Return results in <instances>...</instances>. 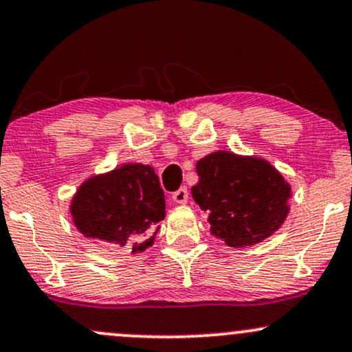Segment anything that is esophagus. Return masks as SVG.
I'll use <instances>...</instances> for the list:
<instances>
[{
  "mask_svg": "<svg viewBox=\"0 0 352 352\" xmlns=\"http://www.w3.org/2000/svg\"><path fill=\"white\" fill-rule=\"evenodd\" d=\"M172 199H173V201H175V204H187V200H188V190L185 188V187L179 188V190H177V192H173Z\"/></svg>",
  "mask_w": 352,
  "mask_h": 352,
  "instance_id": "34e87169",
  "label": "esophagus"
}]
</instances>
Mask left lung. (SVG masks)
Listing matches in <instances>:
<instances>
[{
  "mask_svg": "<svg viewBox=\"0 0 352 352\" xmlns=\"http://www.w3.org/2000/svg\"><path fill=\"white\" fill-rule=\"evenodd\" d=\"M197 173L193 200L208 212L212 235L228 246L260 243L288 215L292 187L263 159L218 151L197 162Z\"/></svg>",
  "mask_w": 352,
  "mask_h": 352,
  "instance_id": "1",
  "label": "left lung"
}]
</instances>
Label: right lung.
Masks as SVG:
<instances>
[{"mask_svg": "<svg viewBox=\"0 0 352 352\" xmlns=\"http://www.w3.org/2000/svg\"><path fill=\"white\" fill-rule=\"evenodd\" d=\"M71 215L84 236L144 252L165 218L164 190L151 165L125 164L84 182Z\"/></svg>", "mask_w": 352, "mask_h": 352, "instance_id": "1", "label": "right lung"}]
</instances>
